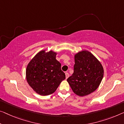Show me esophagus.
Masks as SVG:
<instances>
[{"instance_id":"esophagus-1","label":"esophagus","mask_w":124,"mask_h":124,"mask_svg":"<svg viewBox=\"0 0 124 124\" xmlns=\"http://www.w3.org/2000/svg\"><path fill=\"white\" fill-rule=\"evenodd\" d=\"M65 75H66V78L67 79L68 78V77H69V74H68V72H66Z\"/></svg>"}]
</instances>
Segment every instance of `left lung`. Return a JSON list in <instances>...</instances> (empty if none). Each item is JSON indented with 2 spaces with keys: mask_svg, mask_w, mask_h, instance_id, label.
<instances>
[{
  "mask_svg": "<svg viewBox=\"0 0 124 124\" xmlns=\"http://www.w3.org/2000/svg\"><path fill=\"white\" fill-rule=\"evenodd\" d=\"M74 71L67 82L74 93L80 96L89 95L99 86L103 76L102 64L88 51L75 55Z\"/></svg>",
  "mask_w": 124,
  "mask_h": 124,
  "instance_id": "8db88e82",
  "label": "left lung"
}]
</instances>
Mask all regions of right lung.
Masks as SVG:
<instances>
[{
    "instance_id": "add662e5",
    "label": "right lung",
    "mask_w": 124,
    "mask_h": 124,
    "mask_svg": "<svg viewBox=\"0 0 124 124\" xmlns=\"http://www.w3.org/2000/svg\"><path fill=\"white\" fill-rule=\"evenodd\" d=\"M57 53L42 50L31 60L26 69V79L33 90L42 96L56 91L61 82L66 78L61 64L56 59Z\"/></svg>"
}]
</instances>
